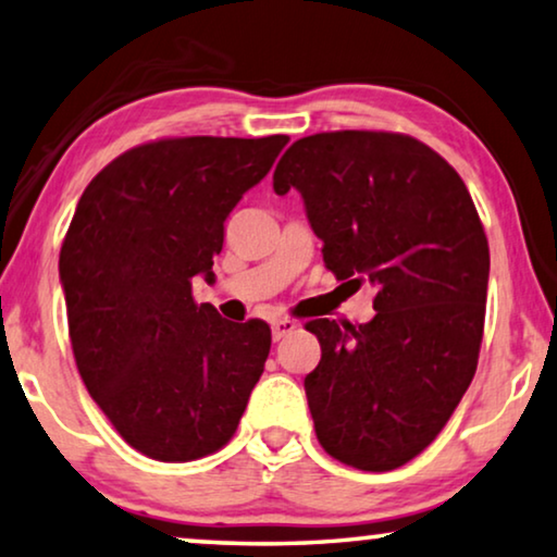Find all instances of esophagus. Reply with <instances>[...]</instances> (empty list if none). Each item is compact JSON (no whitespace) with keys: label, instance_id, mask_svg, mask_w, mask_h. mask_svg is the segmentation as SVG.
<instances>
[{"label":"esophagus","instance_id":"1","mask_svg":"<svg viewBox=\"0 0 557 557\" xmlns=\"http://www.w3.org/2000/svg\"><path fill=\"white\" fill-rule=\"evenodd\" d=\"M294 329H296V321H292V319H273V321H271L273 342H281V338L292 334Z\"/></svg>","mask_w":557,"mask_h":557}]
</instances>
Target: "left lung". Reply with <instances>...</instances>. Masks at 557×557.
I'll return each mask as SVG.
<instances>
[{"label": "left lung", "mask_w": 557, "mask_h": 557, "mask_svg": "<svg viewBox=\"0 0 557 557\" xmlns=\"http://www.w3.org/2000/svg\"><path fill=\"white\" fill-rule=\"evenodd\" d=\"M301 193L338 281L376 286L374 319L306 324L304 379L319 445L367 472L397 470L442 432L478 369L490 248L470 190L430 145L338 131L296 140L273 190Z\"/></svg>", "instance_id": "1"}]
</instances>
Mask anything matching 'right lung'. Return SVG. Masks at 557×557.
Listing matches in <instances>:
<instances>
[{
  "mask_svg": "<svg viewBox=\"0 0 557 557\" xmlns=\"http://www.w3.org/2000/svg\"><path fill=\"white\" fill-rule=\"evenodd\" d=\"M288 143L165 138L138 145L87 185L60 251L77 372L127 445L190 462L233 437L263 374L271 329L193 301L213 281L223 223Z\"/></svg>",
  "mask_w": 557,
  "mask_h": 557,
  "instance_id": "obj_1",
  "label": "right lung"
}]
</instances>
